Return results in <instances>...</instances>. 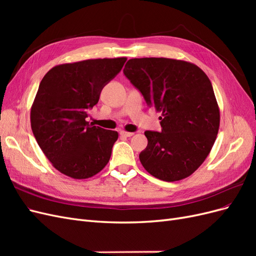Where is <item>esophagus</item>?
Instances as JSON below:
<instances>
[{
  "instance_id": "esophagus-1",
  "label": "esophagus",
  "mask_w": 256,
  "mask_h": 256,
  "mask_svg": "<svg viewBox=\"0 0 256 256\" xmlns=\"http://www.w3.org/2000/svg\"><path fill=\"white\" fill-rule=\"evenodd\" d=\"M120 136H126V138H130V136H134V134L132 132H128V131H120Z\"/></svg>"
}]
</instances>
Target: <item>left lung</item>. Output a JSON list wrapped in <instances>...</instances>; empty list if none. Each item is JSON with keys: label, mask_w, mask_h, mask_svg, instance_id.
Returning a JSON list of instances; mask_svg holds the SVG:
<instances>
[{"label": "left lung", "mask_w": 256, "mask_h": 256, "mask_svg": "<svg viewBox=\"0 0 256 256\" xmlns=\"http://www.w3.org/2000/svg\"><path fill=\"white\" fill-rule=\"evenodd\" d=\"M124 74L147 104L161 112V132L147 130L140 154L144 168L164 182L190 176L210 152L220 110L210 80L196 65L166 58H131Z\"/></svg>", "instance_id": "8db88e82"}]
</instances>
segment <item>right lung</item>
I'll return each mask as SVG.
<instances>
[{
	"label": "right lung",
	"instance_id": "add662e5",
	"mask_svg": "<svg viewBox=\"0 0 256 256\" xmlns=\"http://www.w3.org/2000/svg\"><path fill=\"white\" fill-rule=\"evenodd\" d=\"M126 58H94L54 66L30 108V127L44 156L74 180L96 175L110 160L118 131L90 125L88 112Z\"/></svg>",
	"mask_w": 256,
	"mask_h": 256
}]
</instances>
